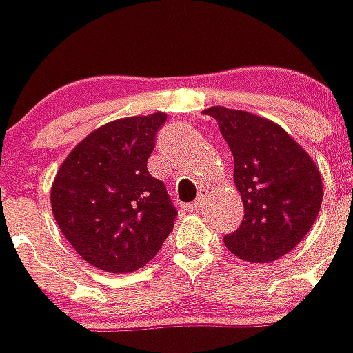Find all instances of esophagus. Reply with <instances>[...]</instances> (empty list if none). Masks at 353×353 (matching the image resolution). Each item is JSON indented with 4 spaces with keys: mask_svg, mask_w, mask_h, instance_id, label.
I'll list each match as a JSON object with an SVG mask.
<instances>
[{
    "mask_svg": "<svg viewBox=\"0 0 353 353\" xmlns=\"http://www.w3.org/2000/svg\"><path fill=\"white\" fill-rule=\"evenodd\" d=\"M206 198H208V190H201V191H199V193H198V198L194 199V201H193V208H194V210H199V208H201V206L205 205Z\"/></svg>",
    "mask_w": 353,
    "mask_h": 353,
    "instance_id": "34e87169",
    "label": "esophagus"
}]
</instances>
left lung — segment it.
Returning a JSON list of instances; mask_svg holds the SVG:
<instances>
[{
	"instance_id": "8db88e82",
	"label": "left lung",
	"mask_w": 353,
	"mask_h": 353,
	"mask_svg": "<svg viewBox=\"0 0 353 353\" xmlns=\"http://www.w3.org/2000/svg\"><path fill=\"white\" fill-rule=\"evenodd\" d=\"M203 114L219 121L234 155V183L244 205L243 223L223 243L244 261L282 258L304 239L321 208L318 165L282 126L266 117L222 105Z\"/></svg>"
}]
</instances>
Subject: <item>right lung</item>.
<instances>
[{"instance_id":"obj_1","label":"right lung","mask_w":353,"mask_h":353,"mask_svg":"<svg viewBox=\"0 0 353 353\" xmlns=\"http://www.w3.org/2000/svg\"><path fill=\"white\" fill-rule=\"evenodd\" d=\"M165 112L110 121L85 137L59 167L51 188L54 219L87 263L131 273L155 258L177 210L147 160Z\"/></svg>"}]
</instances>
